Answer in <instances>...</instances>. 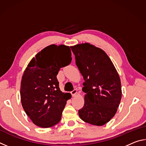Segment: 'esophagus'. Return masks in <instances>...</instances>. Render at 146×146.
Wrapping results in <instances>:
<instances>
[{
    "label": "esophagus",
    "mask_w": 146,
    "mask_h": 146,
    "mask_svg": "<svg viewBox=\"0 0 146 146\" xmlns=\"http://www.w3.org/2000/svg\"><path fill=\"white\" fill-rule=\"evenodd\" d=\"M76 93H77V90H73V91H71V95L73 96V97H74V96L76 95Z\"/></svg>",
    "instance_id": "obj_1"
}]
</instances>
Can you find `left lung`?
I'll use <instances>...</instances> for the list:
<instances>
[{
	"mask_svg": "<svg viewBox=\"0 0 146 146\" xmlns=\"http://www.w3.org/2000/svg\"><path fill=\"white\" fill-rule=\"evenodd\" d=\"M76 65L83 76L84 107L78 110L84 122L102 125L114 117L122 98L119 75L102 49L88 43L71 47Z\"/></svg>",
	"mask_w": 146,
	"mask_h": 146,
	"instance_id": "1",
	"label": "left lung"
}]
</instances>
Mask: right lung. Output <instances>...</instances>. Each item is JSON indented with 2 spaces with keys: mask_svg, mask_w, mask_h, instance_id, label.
<instances>
[{
  "mask_svg": "<svg viewBox=\"0 0 146 146\" xmlns=\"http://www.w3.org/2000/svg\"><path fill=\"white\" fill-rule=\"evenodd\" d=\"M69 46H48L32 58L21 81V103L35 124L49 127L58 123L70 93L59 88L56 75L71 62Z\"/></svg>",
  "mask_w": 146,
  "mask_h": 146,
  "instance_id": "add662e5",
  "label": "right lung"
}]
</instances>
